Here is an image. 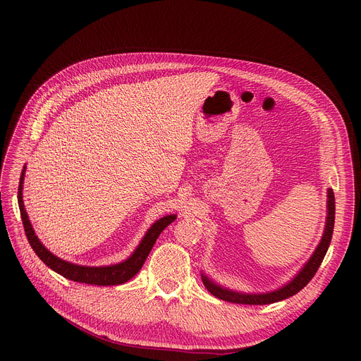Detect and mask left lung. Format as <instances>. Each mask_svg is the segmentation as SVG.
Returning <instances> with one entry per match:
<instances>
[{"mask_svg":"<svg viewBox=\"0 0 361 361\" xmlns=\"http://www.w3.org/2000/svg\"><path fill=\"white\" fill-rule=\"evenodd\" d=\"M326 209H328L326 211L328 215L325 222V230H324V235L320 238V243L317 244V247L310 256V259L305 263V267H302L297 272V275L291 281H288L286 286H282L281 288L274 291H267V293H240V291L222 287L207 275L202 274L203 286L212 295L224 301L237 302V305H271V302H276V301L293 297L300 290L305 288L312 281V278L314 276V274L320 267L322 260H324L328 252V247L332 240V233H334V222H335V196H334L332 188H328Z\"/></svg>","mask_w":361,"mask_h":361,"instance_id":"1","label":"left lung"}]
</instances>
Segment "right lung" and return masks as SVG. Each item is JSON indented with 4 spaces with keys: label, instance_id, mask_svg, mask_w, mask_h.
<instances>
[{
    "label": "right lung",
    "instance_id": "right-lung-1",
    "mask_svg": "<svg viewBox=\"0 0 361 361\" xmlns=\"http://www.w3.org/2000/svg\"><path fill=\"white\" fill-rule=\"evenodd\" d=\"M25 173H26V165L23 166L20 184H18V207H20V215L25 226V233L27 237L29 244L32 245L33 252L37 255L49 269L54 272L60 274L61 276L71 279L74 282H82V283H92V286H120V283L127 282L135 276L140 268L146 257L149 256L152 247L159 237V234L166 228V226L177 219V215H166L164 218H159L154 224L150 225V228L143 235L142 241L139 243L137 247L135 249L126 260L116 263V264H106V267H83V264H75L71 262H67L59 256L51 253L45 245L41 243L35 234L33 226L29 221L27 212L25 209L23 203V181H25Z\"/></svg>",
    "mask_w": 361,
    "mask_h": 361
}]
</instances>
